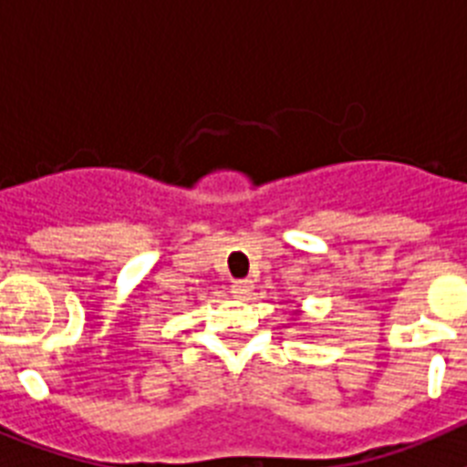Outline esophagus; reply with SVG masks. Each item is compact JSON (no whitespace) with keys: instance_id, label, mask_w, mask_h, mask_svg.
I'll return each mask as SVG.
<instances>
[{"instance_id":"34e87169","label":"esophagus","mask_w":467,"mask_h":467,"mask_svg":"<svg viewBox=\"0 0 467 467\" xmlns=\"http://www.w3.org/2000/svg\"><path fill=\"white\" fill-rule=\"evenodd\" d=\"M253 290H254L253 280H234V283H231V292H234V296H238V299L250 296V292Z\"/></svg>"}]
</instances>
